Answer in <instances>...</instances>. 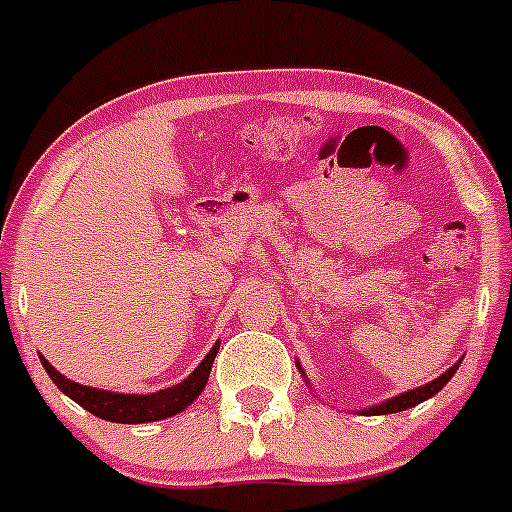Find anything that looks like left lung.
<instances>
[{"label":"left lung","instance_id":"left-lung-1","mask_svg":"<svg viewBox=\"0 0 512 512\" xmlns=\"http://www.w3.org/2000/svg\"><path fill=\"white\" fill-rule=\"evenodd\" d=\"M461 361L463 359H458L456 364L448 366V369L443 371V374L438 376V379L428 381V384L418 386V389L404 391V394H399V396H391V399H384V401H381V404L369 406V409H361V411H356V414H361V416H386V414H399V411L411 409V406H418V404H421V401H426V399H431V396H436L438 391H441L443 386H446L448 381H451V376L456 374L458 366H461ZM294 364H297L299 374H302L304 381H307V374H304L302 364H299V361H294ZM307 384H309V381H307Z\"/></svg>","mask_w":512,"mask_h":512}]
</instances>
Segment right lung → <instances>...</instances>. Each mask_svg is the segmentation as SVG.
I'll list each match as a JSON object with an SVG mask.
<instances>
[{
	"label": "right lung",
	"mask_w": 512,
	"mask_h": 512,
	"mask_svg": "<svg viewBox=\"0 0 512 512\" xmlns=\"http://www.w3.org/2000/svg\"><path fill=\"white\" fill-rule=\"evenodd\" d=\"M218 349L220 342H215V347L205 354V359L200 361L198 366H195L193 374H188L180 384L170 386V389L156 391V394H118V391L76 384V381L66 379L61 371H56L41 354L39 359L41 364H44L46 374L51 376V381H54L71 401H76L81 409L89 411V414L113 423H151L163 421V418H170L175 414H183V411L203 394L205 384H208L210 379L213 361L215 356H218Z\"/></svg>",
	"instance_id": "1"
}]
</instances>
